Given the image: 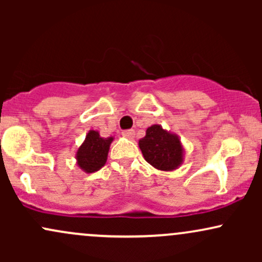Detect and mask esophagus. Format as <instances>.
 <instances>
[{
    "label": "esophagus",
    "mask_w": 262,
    "mask_h": 262,
    "mask_svg": "<svg viewBox=\"0 0 262 262\" xmlns=\"http://www.w3.org/2000/svg\"><path fill=\"white\" fill-rule=\"evenodd\" d=\"M122 135L124 138H128V139H133V138L135 137V132L133 130V129H128V130H123Z\"/></svg>",
    "instance_id": "1"
}]
</instances>
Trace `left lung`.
Segmentation results:
<instances>
[{
	"label": "left lung",
	"instance_id": "1",
	"mask_svg": "<svg viewBox=\"0 0 262 262\" xmlns=\"http://www.w3.org/2000/svg\"><path fill=\"white\" fill-rule=\"evenodd\" d=\"M139 148L144 159L160 171H173L183 162L185 149L179 135L159 124L146 129L145 137L139 140Z\"/></svg>",
	"mask_w": 262,
	"mask_h": 262
}]
</instances>
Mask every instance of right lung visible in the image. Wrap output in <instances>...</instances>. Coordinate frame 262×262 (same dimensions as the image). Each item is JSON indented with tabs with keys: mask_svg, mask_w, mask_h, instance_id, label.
Wrapping results in <instances>:
<instances>
[{
	"mask_svg": "<svg viewBox=\"0 0 262 262\" xmlns=\"http://www.w3.org/2000/svg\"><path fill=\"white\" fill-rule=\"evenodd\" d=\"M113 137L102 138L98 130H89L85 140L76 151V164L87 173L98 171L106 165Z\"/></svg>",
	"mask_w": 262,
	"mask_h": 262,
	"instance_id": "add662e5",
	"label": "right lung"
}]
</instances>
